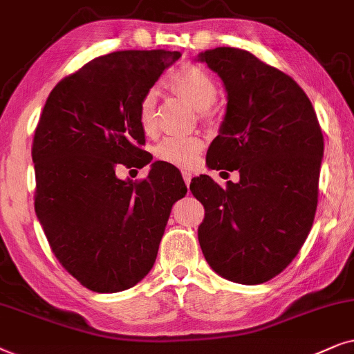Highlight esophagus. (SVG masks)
Listing matches in <instances>:
<instances>
[{
  "mask_svg": "<svg viewBox=\"0 0 354 354\" xmlns=\"http://www.w3.org/2000/svg\"><path fill=\"white\" fill-rule=\"evenodd\" d=\"M181 173H183V180H185L186 186H189L191 185V180H192V173L187 171V169H183Z\"/></svg>",
  "mask_w": 354,
  "mask_h": 354,
  "instance_id": "esophagus-1",
  "label": "esophagus"
}]
</instances>
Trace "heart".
Listing matches in <instances>:
<instances>
[{
	"label": "heart",
	"mask_w": 354,
	"mask_h": 354,
	"mask_svg": "<svg viewBox=\"0 0 354 354\" xmlns=\"http://www.w3.org/2000/svg\"><path fill=\"white\" fill-rule=\"evenodd\" d=\"M171 87L197 111H209L218 97V88L214 79L197 66L187 64L178 69L171 77ZM157 92L147 91L140 98L138 108V121L144 133H153L157 124ZM204 142L199 138H167L158 144L157 157L162 162L176 167H191L199 158Z\"/></svg>",
	"instance_id": "heart-1"
}]
</instances>
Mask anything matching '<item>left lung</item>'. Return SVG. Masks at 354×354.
Returning <instances> with one entry per match:
<instances>
[{
  "instance_id": "1",
  "label": "left lung",
  "mask_w": 354,
  "mask_h": 354,
  "mask_svg": "<svg viewBox=\"0 0 354 354\" xmlns=\"http://www.w3.org/2000/svg\"><path fill=\"white\" fill-rule=\"evenodd\" d=\"M196 59L220 75L226 92L209 168L239 171L225 189L207 174L191 181L205 209L202 254L226 280L263 283L288 267L310 232L322 131L303 88L249 51L218 46Z\"/></svg>"
}]
</instances>
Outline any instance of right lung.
Wrapping results in <instances>:
<instances>
[{"label":"right lung","instance_id":"right-lung-1","mask_svg":"<svg viewBox=\"0 0 354 354\" xmlns=\"http://www.w3.org/2000/svg\"><path fill=\"white\" fill-rule=\"evenodd\" d=\"M180 51L98 56L50 92L35 129V214L61 266L97 293L139 283L153 267L174 202L187 187L176 168L151 163L144 182L120 180L118 162L142 167V95Z\"/></svg>","mask_w":354,"mask_h":354}]
</instances>
